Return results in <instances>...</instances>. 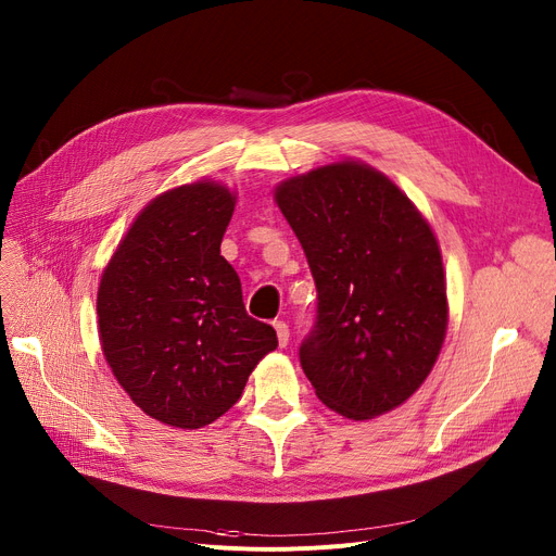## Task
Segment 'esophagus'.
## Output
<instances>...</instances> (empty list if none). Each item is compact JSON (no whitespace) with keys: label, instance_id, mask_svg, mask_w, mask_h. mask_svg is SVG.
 <instances>
[{"label":"esophagus","instance_id":"obj_1","mask_svg":"<svg viewBox=\"0 0 556 556\" xmlns=\"http://www.w3.org/2000/svg\"><path fill=\"white\" fill-rule=\"evenodd\" d=\"M275 331H277V340H279V346H286L288 344V338H290V329L286 323H281V319H277L275 323Z\"/></svg>","mask_w":556,"mask_h":556}]
</instances>
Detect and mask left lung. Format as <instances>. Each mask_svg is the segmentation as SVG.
<instances>
[{"instance_id":"obj_1","label":"left lung","mask_w":556,"mask_h":556,"mask_svg":"<svg viewBox=\"0 0 556 556\" xmlns=\"http://www.w3.org/2000/svg\"><path fill=\"white\" fill-rule=\"evenodd\" d=\"M275 198L317 288L315 325L300 344L317 399L356 421L394 410L426 381L448 325L430 225L358 162L300 175Z\"/></svg>"}]
</instances>
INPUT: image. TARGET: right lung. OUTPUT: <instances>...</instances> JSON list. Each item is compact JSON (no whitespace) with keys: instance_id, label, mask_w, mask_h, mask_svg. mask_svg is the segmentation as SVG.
I'll list each match as a JSON object with an SVG mask.
<instances>
[{"instance_id":"right-lung-1","label":"right lung","mask_w":556,"mask_h":556,"mask_svg":"<svg viewBox=\"0 0 556 556\" xmlns=\"http://www.w3.org/2000/svg\"><path fill=\"white\" fill-rule=\"evenodd\" d=\"M231 212L233 195L214 182L173 189L137 216L101 277L103 356L135 405L175 428L225 415L277 346L220 256Z\"/></svg>"}]
</instances>
